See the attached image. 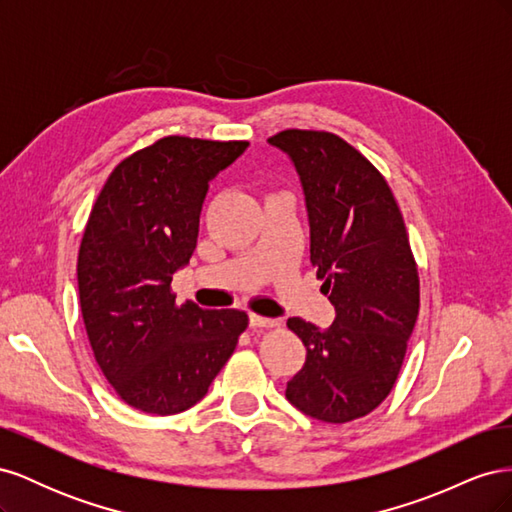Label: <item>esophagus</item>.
Returning <instances> with one entry per match:
<instances>
[{"mask_svg":"<svg viewBox=\"0 0 512 512\" xmlns=\"http://www.w3.org/2000/svg\"><path fill=\"white\" fill-rule=\"evenodd\" d=\"M277 324H280V322L273 320V318L250 314V327H254V329H273V327H277Z\"/></svg>","mask_w":512,"mask_h":512,"instance_id":"1","label":"esophagus"}]
</instances>
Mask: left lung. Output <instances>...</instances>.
I'll use <instances>...</instances> for the list:
<instances>
[{
  "label": "left lung",
  "instance_id": "left-lung-1",
  "mask_svg": "<svg viewBox=\"0 0 512 512\" xmlns=\"http://www.w3.org/2000/svg\"><path fill=\"white\" fill-rule=\"evenodd\" d=\"M297 168L309 260L335 307L329 329L288 318L307 348L286 399L324 423H348L391 393L418 316V271L389 183L344 138L284 130L269 138Z\"/></svg>",
  "mask_w": 512,
  "mask_h": 512
}]
</instances>
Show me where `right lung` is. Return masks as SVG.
I'll list each match as a JSON object with an SVG mask.
<instances>
[{"mask_svg":"<svg viewBox=\"0 0 512 512\" xmlns=\"http://www.w3.org/2000/svg\"><path fill=\"white\" fill-rule=\"evenodd\" d=\"M245 141L166 136L119 162L89 213L79 250V299L91 350L128 406L179 414L209 391L247 327L239 309L175 303L209 181Z\"/></svg>","mask_w":512,"mask_h":512,"instance_id":"obj_1","label":"right lung"}]
</instances>
